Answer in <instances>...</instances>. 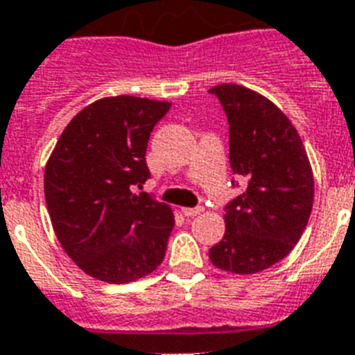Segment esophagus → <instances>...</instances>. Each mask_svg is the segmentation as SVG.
I'll return each instance as SVG.
<instances>
[{"instance_id": "obj_1", "label": "esophagus", "mask_w": 355, "mask_h": 355, "mask_svg": "<svg viewBox=\"0 0 355 355\" xmlns=\"http://www.w3.org/2000/svg\"><path fill=\"white\" fill-rule=\"evenodd\" d=\"M204 211V207H182V213L186 217H197Z\"/></svg>"}]
</instances>
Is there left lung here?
<instances>
[{"mask_svg": "<svg viewBox=\"0 0 355 355\" xmlns=\"http://www.w3.org/2000/svg\"><path fill=\"white\" fill-rule=\"evenodd\" d=\"M230 122V164L248 180L226 206V233L209 250L213 266L252 275L282 261L313 206V173L297 129L266 96L237 83L209 89Z\"/></svg>", "mask_w": 355, "mask_h": 355, "instance_id": "left-lung-1", "label": "left lung"}]
</instances>
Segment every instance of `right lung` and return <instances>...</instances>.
I'll return each instance as SVG.
<instances>
[{"instance_id":"1","label":"right lung","mask_w":355,"mask_h":355,"mask_svg":"<svg viewBox=\"0 0 355 355\" xmlns=\"http://www.w3.org/2000/svg\"><path fill=\"white\" fill-rule=\"evenodd\" d=\"M169 107L125 94L96 100L67 123L49 157L43 187L54 233L98 281H138L164 261L171 207L132 189L149 178V137Z\"/></svg>"}]
</instances>
